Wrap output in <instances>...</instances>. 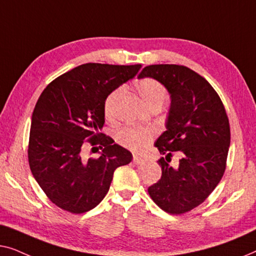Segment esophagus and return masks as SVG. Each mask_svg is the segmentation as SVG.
Here are the masks:
<instances>
[{
    "label": "esophagus",
    "mask_w": 256,
    "mask_h": 256,
    "mask_svg": "<svg viewBox=\"0 0 256 256\" xmlns=\"http://www.w3.org/2000/svg\"><path fill=\"white\" fill-rule=\"evenodd\" d=\"M132 162H134L135 164H138V166H140V164L144 163V160H143L142 157L138 156V155H134V156H132Z\"/></svg>",
    "instance_id": "obj_1"
}]
</instances>
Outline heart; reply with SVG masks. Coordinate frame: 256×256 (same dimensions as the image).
I'll use <instances>...</instances> for the list:
<instances>
[{
	"mask_svg": "<svg viewBox=\"0 0 256 256\" xmlns=\"http://www.w3.org/2000/svg\"><path fill=\"white\" fill-rule=\"evenodd\" d=\"M135 87L143 101L149 107L162 106L166 99V90L162 82L154 78H142L135 82ZM120 92L116 88L108 94L104 101V114L106 118H110L113 114V104L115 98ZM155 132L150 127H140V126H126L118 130V141L126 148L132 152H141L144 150L150 142L152 141Z\"/></svg>",
	"mask_w": 256,
	"mask_h": 256,
	"instance_id": "b5f03b06",
	"label": "heart"
}]
</instances>
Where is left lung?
Segmentation results:
<instances>
[{
	"instance_id": "obj_1",
	"label": "left lung",
	"mask_w": 256,
	"mask_h": 256,
	"mask_svg": "<svg viewBox=\"0 0 256 256\" xmlns=\"http://www.w3.org/2000/svg\"><path fill=\"white\" fill-rule=\"evenodd\" d=\"M150 76L169 90L171 106L166 130L155 146L162 177L148 188L155 204L170 214L186 213L211 194L226 169L230 128L218 93L205 78L183 65L146 66L138 78ZM180 153L177 167L170 157Z\"/></svg>"
}]
</instances>
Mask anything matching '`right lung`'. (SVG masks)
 I'll use <instances>...</instances> for the list:
<instances>
[{
  "label": "right lung",
  "mask_w": 256,
  "mask_h": 256,
  "mask_svg": "<svg viewBox=\"0 0 256 256\" xmlns=\"http://www.w3.org/2000/svg\"><path fill=\"white\" fill-rule=\"evenodd\" d=\"M140 68L141 64L87 62L42 92L31 118L28 158L42 190L64 211L80 214L96 208L110 190L115 169L132 162L130 152L101 128L106 96ZM87 144L99 146L100 156L84 159Z\"/></svg>",
  "instance_id": "add662e5"
}]
</instances>
